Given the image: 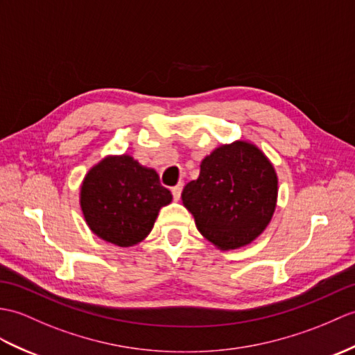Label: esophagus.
I'll list each match as a JSON object with an SVG mask.
<instances>
[{"label": "esophagus", "instance_id": "1", "mask_svg": "<svg viewBox=\"0 0 355 355\" xmlns=\"http://www.w3.org/2000/svg\"><path fill=\"white\" fill-rule=\"evenodd\" d=\"M181 191H183V183H178L177 186H174V187L171 189L172 196H174V200H175V201H178V200H180V196H181Z\"/></svg>", "mask_w": 355, "mask_h": 355}]
</instances>
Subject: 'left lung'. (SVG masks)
Wrapping results in <instances>:
<instances>
[{
  "label": "left lung",
  "mask_w": 355,
  "mask_h": 355,
  "mask_svg": "<svg viewBox=\"0 0 355 355\" xmlns=\"http://www.w3.org/2000/svg\"><path fill=\"white\" fill-rule=\"evenodd\" d=\"M200 168V177L181 193L198 232L222 251L254 242L277 207L274 164L257 145L241 139L215 148Z\"/></svg>",
  "instance_id": "obj_1"
}]
</instances>
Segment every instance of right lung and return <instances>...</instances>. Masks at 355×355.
<instances>
[{
  "label": "right lung",
  "mask_w": 355,
  "mask_h": 355,
  "mask_svg": "<svg viewBox=\"0 0 355 355\" xmlns=\"http://www.w3.org/2000/svg\"><path fill=\"white\" fill-rule=\"evenodd\" d=\"M172 195L157 172L128 154L105 155L94 164L80 187V207L87 227L103 241L122 248L151 233L159 211Z\"/></svg>",
  "instance_id": "1"
}]
</instances>
